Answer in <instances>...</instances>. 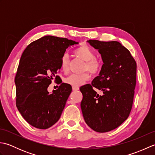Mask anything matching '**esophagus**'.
Instances as JSON below:
<instances>
[{
  "mask_svg": "<svg viewBox=\"0 0 155 155\" xmlns=\"http://www.w3.org/2000/svg\"><path fill=\"white\" fill-rule=\"evenodd\" d=\"M79 90V88H78V87H72V91H77Z\"/></svg>",
  "mask_w": 155,
  "mask_h": 155,
  "instance_id": "34e87169",
  "label": "esophagus"
}]
</instances>
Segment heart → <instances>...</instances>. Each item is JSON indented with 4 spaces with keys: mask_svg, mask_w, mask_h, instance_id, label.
Instances as JSON below:
<instances>
[{
    "mask_svg": "<svg viewBox=\"0 0 155 155\" xmlns=\"http://www.w3.org/2000/svg\"><path fill=\"white\" fill-rule=\"evenodd\" d=\"M75 55L85 62L83 71H88L90 73L96 76L100 73L102 69V62L95 57L94 52L87 45H82L75 49L74 51ZM61 68L65 74H68L70 71V61L68 55L64 53L62 55L60 61ZM90 74L88 72L81 74H73L64 79V83L74 87H78L89 80Z\"/></svg>",
    "mask_w": 155,
    "mask_h": 155,
    "instance_id": "1",
    "label": "heart"
}]
</instances>
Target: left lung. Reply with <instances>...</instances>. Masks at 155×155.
I'll use <instances>...</instances> for the list:
<instances>
[{
    "label": "left lung",
    "instance_id": "left-lung-1",
    "mask_svg": "<svg viewBox=\"0 0 155 155\" xmlns=\"http://www.w3.org/2000/svg\"><path fill=\"white\" fill-rule=\"evenodd\" d=\"M88 42L101 54L103 64L91 84L80 88L81 107L87 125L98 133L119 127L132 109L137 83V63L130 51L117 41ZM103 91L99 95L95 88Z\"/></svg>",
    "mask_w": 155,
    "mask_h": 155
}]
</instances>
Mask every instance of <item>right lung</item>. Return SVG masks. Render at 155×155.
Listing matches in <instances>:
<instances>
[{
  "label": "right lung",
  "mask_w": 155,
  "mask_h": 155,
  "mask_svg": "<svg viewBox=\"0 0 155 155\" xmlns=\"http://www.w3.org/2000/svg\"><path fill=\"white\" fill-rule=\"evenodd\" d=\"M78 42L53 36H45L29 44L22 52L15 76L16 105L28 124L47 129L60 118L72 91L71 85L60 84L50 94L52 81L60 78L61 58L66 49Z\"/></svg>",
  "instance_id": "1"
}]
</instances>
